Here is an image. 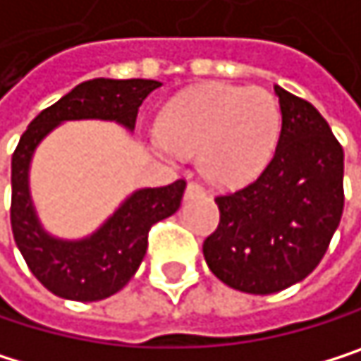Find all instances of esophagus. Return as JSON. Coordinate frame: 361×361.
Instances as JSON below:
<instances>
[{
    "label": "esophagus",
    "mask_w": 361,
    "mask_h": 361,
    "mask_svg": "<svg viewBox=\"0 0 361 361\" xmlns=\"http://www.w3.org/2000/svg\"><path fill=\"white\" fill-rule=\"evenodd\" d=\"M197 193H204L202 185H197V183H189V185H187V195H197Z\"/></svg>",
    "instance_id": "esophagus-1"
}]
</instances>
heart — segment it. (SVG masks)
<instances>
[{"mask_svg": "<svg viewBox=\"0 0 361 361\" xmlns=\"http://www.w3.org/2000/svg\"><path fill=\"white\" fill-rule=\"evenodd\" d=\"M281 136V108L262 87L197 85L176 95L159 116L155 149L166 157L197 153L214 185L238 187L262 174Z\"/></svg>", "mask_w": 361, "mask_h": 361, "instance_id": "obj_1", "label": "heart"}]
</instances>
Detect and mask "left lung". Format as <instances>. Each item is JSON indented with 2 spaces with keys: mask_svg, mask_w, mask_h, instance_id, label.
Segmentation results:
<instances>
[{
  "mask_svg": "<svg viewBox=\"0 0 361 361\" xmlns=\"http://www.w3.org/2000/svg\"><path fill=\"white\" fill-rule=\"evenodd\" d=\"M281 136L272 161L245 189L219 195V228L204 240L210 272L268 295L304 281L328 251L345 193V153L312 104L274 85Z\"/></svg>",
  "mask_w": 361,
  "mask_h": 361,
  "instance_id": "8db88e82",
  "label": "left lung"
}]
</instances>
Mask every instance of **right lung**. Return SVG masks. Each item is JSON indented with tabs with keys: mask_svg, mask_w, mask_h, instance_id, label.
<instances>
[{
	"mask_svg": "<svg viewBox=\"0 0 361 361\" xmlns=\"http://www.w3.org/2000/svg\"><path fill=\"white\" fill-rule=\"evenodd\" d=\"M157 87L161 82L145 78L85 80L42 110L18 140L12 155L14 243L33 276L59 298L97 302L121 291L147 255L151 225L180 208L185 180L131 191L97 230L82 238H61L37 216L29 183L33 155L42 140L68 121H110L133 131L142 102Z\"/></svg>",
	"mask_w": 361,
	"mask_h": 361,
	"instance_id": "obj_1",
	"label": "right lung"
}]
</instances>
